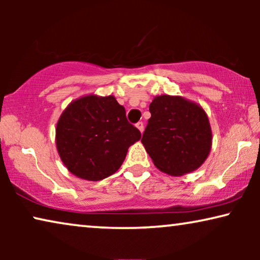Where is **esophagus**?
<instances>
[{
    "instance_id": "esophagus-1",
    "label": "esophagus",
    "mask_w": 260,
    "mask_h": 260,
    "mask_svg": "<svg viewBox=\"0 0 260 260\" xmlns=\"http://www.w3.org/2000/svg\"><path fill=\"white\" fill-rule=\"evenodd\" d=\"M136 126H137V129L141 131V133H143V130H144V124H143V122H138V123L136 124Z\"/></svg>"
}]
</instances>
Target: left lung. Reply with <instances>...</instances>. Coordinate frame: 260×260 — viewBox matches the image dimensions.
<instances>
[{
  "instance_id": "obj_1",
  "label": "left lung",
  "mask_w": 260,
  "mask_h": 260,
  "mask_svg": "<svg viewBox=\"0 0 260 260\" xmlns=\"http://www.w3.org/2000/svg\"><path fill=\"white\" fill-rule=\"evenodd\" d=\"M142 143L161 172L181 176L197 170L208 157L212 130L205 110L180 95H157L149 105Z\"/></svg>"
}]
</instances>
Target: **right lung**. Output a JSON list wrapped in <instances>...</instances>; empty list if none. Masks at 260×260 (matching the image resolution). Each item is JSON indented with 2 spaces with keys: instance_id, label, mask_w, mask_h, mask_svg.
<instances>
[{
  "instance_id": "right-lung-1",
  "label": "right lung",
  "mask_w": 260,
  "mask_h": 260,
  "mask_svg": "<svg viewBox=\"0 0 260 260\" xmlns=\"http://www.w3.org/2000/svg\"><path fill=\"white\" fill-rule=\"evenodd\" d=\"M141 133L127 122L125 109L113 95L90 94L73 101L55 129L59 156L73 175L99 181L116 173Z\"/></svg>"
}]
</instances>
